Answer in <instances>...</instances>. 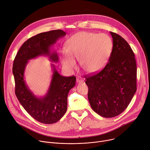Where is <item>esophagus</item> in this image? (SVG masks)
<instances>
[{"label":"esophagus","mask_w":150,"mask_h":150,"mask_svg":"<svg viewBox=\"0 0 150 150\" xmlns=\"http://www.w3.org/2000/svg\"><path fill=\"white\" fill-rule=\"evenodd\" d=\"M76 82L77 83H83L84 82V81L78 78H76Z\"/></svg>","instance_id":"obj_1"}]
</instances>
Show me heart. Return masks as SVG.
I'll use <instances>...</instances> for the list:
<instances>
[{
    "instance_id": "obj_1",
    "label": "heart",
    "mask_w": 150,
    "mask_h": 150,
    "mask_svg": "<svg viewBox=\"0 0 150 150\" xmlns=\"http://www.w3.org/2000/svg\"><path fill=\"white\" fill-rule=\"evenodd\" d=\"M113 48L111 39L104 33L81 32L72 36L66 42V48L60 51L63 67L68 71L80 66L88 74L100 71L110 59Z\"/></svg>"
}]
</instances>
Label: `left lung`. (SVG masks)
<instances>
[{
  "label": "left lung",
  "mask_w": 150,
  "mask_h": 150,
  "mask_svg": "<svg viewBox=\"0 0 150 150\" xmlns=\"http://www.w3.org/2000/svg\"><path fill=\"white\" fill-rule=\"evenodd\" d=\"M113 48L104 69L86 78L88 99L93 110L111 118L123 112L137 91V64L134 54L126 40L110 32Z\"/></svg>",
  "instance_id": "8db88e82"
}]
</instances>
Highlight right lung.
I'll list each match as a JSON object with an SVG mask.
<instances>
[{"mask_svg": "<svg viewBox=\"0 0 150 150\" xmlns=\"http://www.w3.org/2000/svg\"><path fill=\"white\" fill-rule=\"evenodd\" d=\"M66 34L62 30H54L29 38L20 47L13 61L12 72L16 96L25 110L42 123H54L64 115L67 110V95L75 86L76 77L62 76L54 64L51 63L52 75L48 91L44 96L38 97L26 83L25 70L29 60L39 56H47L51 62L57 63V53L52 51V47Z\"/></svg>", "mask_w": 150, "mask_h": 150, "instance_id": "right-lung-1", "label": "right lung"}]
</instances>
